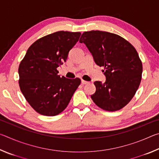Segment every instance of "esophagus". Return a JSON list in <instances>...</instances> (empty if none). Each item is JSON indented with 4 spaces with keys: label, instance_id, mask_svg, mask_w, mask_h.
<instances>
[{
    "label": "esophagus",
    "instance_id": "obj_1",
    "mask_svg": "<svg viewBox=\"0 0 159 159\" xmlns=\"http://www.w3.org/2000/svg\"><path fill=\"white\" fill-rule=\"evenodd\" d=\"M81 83H82V84H83V85L88 84V81H86V80H81Z\"/></svg>",
    "mask_w": 159,
    "mask_h": 159
}]
</instances>
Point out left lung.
Masks as SVG:
<instances>
[{
	"mask_svg": "<svg viewBox=\"0 0 159 159\" xmlns=\"http://www.w3.org/2000/svg\"><path fill=\"white\" fill-rule=\"evenodd\" d=\"M79 41L85 44L95 63L104 67L107 77L104 83L94 82L93 101L105 111L121 109L133 99L141 82L142 63L136 49L123 37L98 30L85 31Z\"/></svg>",
	"mask_w": 159,
	"mask_h": 159,
	"instance_id": "left-lung-1",
	"label": "left lung"
}]
</instances>
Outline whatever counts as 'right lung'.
I'll return each mask as SVG.
<instances>
[{"label":"right lung","instance_id":"add662e5","mask_svg":"<svg viewBox=\"0 0 159 159\" xmlns=\"http://www.w3.org/2000/svg\"><path fill=\"white\" fill-rule=\"evenodd\" d=\"M80 32L57 31L38 39L19 66V85L26 100L39 114L53 116L68 106L80 84L79 78L60 77L57 68L65 62Z\"/></svg>","mask_w":159,"mask_h":159}]
</instances>
